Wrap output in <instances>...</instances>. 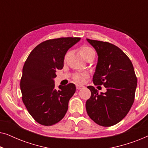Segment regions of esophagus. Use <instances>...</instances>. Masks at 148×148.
Segmentation results:
<instances>
[{
  "instance_id": "obj_1",
  "label": "esophagus",
  "mask_w": 148,
  "mask_h": 148,
  "mask_svg": "<svg viewBox=\"0 0 148 148\" xmlns=\"http://www.w3.org/2000/svg\"><path fill=\"white\" fill-rule=\"evenodd\" d=\"M76 88H77V90H80V89L84 88V86H82V85L77 84V85H76Z\"/></svg>"
}]
</instances>
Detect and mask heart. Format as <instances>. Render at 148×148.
Masks as SVG:
<instances>
[{"mask_svg":"<svg viewBox=\"0 0 148 148\" xmlns=\"http://www.w3.org/2000/svg\"><path fill=\"white\" fill-rule=\"evenodd\" d=\"M79 52L80 55L82 56L84 59H86L87 57H88V56H90L91 55H95L94 50H93L90 47L86 46H82V47L79 49ZM85 76L86 75L84 74L77 75L75 77V79L78 82H83L84 80Z\"/></svg>","mask_w":148,"mask_h":148,"instance_id":"heart-1","label":"heart"}]
</instances>
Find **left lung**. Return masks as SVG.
<instances>
[{"instance_id": "1", "label": "left lung", "mask_w": 148, "mask_h": 148, "mask_svg": "<svg viewBox=\"0 0 148 148\" xmlns=\"http://www.w3.org/2000/svg\"><path fill=\"white\" fill-rule=\"evenodd\" d=\"M87 41L98 54L93 82L106 89L99 94L94 87H88L92 95L86 104L87 113L100 126H112L125 118L134 102L137 84L134 68L128 56L114 44Z\"/></svg>"}]
</instances>
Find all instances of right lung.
<instances>
[{"label":"right lung","instance_id":"obj_1","mask_svg":"<svg viewBox=\"0 0 148 148\" xmlns=\"http://www.w3.org/2000/svg\"><path fill=\"white\" fill-rule=\"evenodd\" d=\"M80 40L60 38L46 40L32 50L24 64L20 82L22 100L40 124H56L68 110L69 102L75 92V85H59L56 89L54 79L56 71L63 68L66 52Z\"/></svg>","mask_w":148,"mask_h":148}]
</instances>
